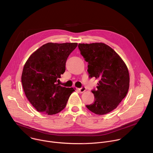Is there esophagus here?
Wrapping results in <instances>:
<instances>
[{"instance_id":"1","label":"esophagus","mask_w":153,"mask_h":153,"mask_svg":"<svg viewBox=\"0 0 153 153\" xmlns=\"http://www.w3.org/2000/svg\"><path fill=\"white\" fill-rule=\"evenodd\" d=\"M78 90H79V91L80 92L83 93V92H84L86 91V88H85V87H82L81 88L78 89Z\"/></svg>"}]
</instances>
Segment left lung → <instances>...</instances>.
Returning <instances> with one entry per match:
<instances>
[{
  "instance_id": "left-lung-1",
  "label": "left lung",
  "mask_w": 153,
  "mask_h": 153,
  "mask_svg": "<svg viewBox=\"0 0 153 153\" xmlns=\"http://www.w3.org/2000/svg\"><path fill=\"white\" fill-rule=\"evenodd\" d=\"M81 55L88 62L90 77L98 79L97 90H92L94 102L86 108L97 115L114 110L126 96L129 73L121 58L111 47L102 42L79 44Z\"/></svg>"
}]
</instances>
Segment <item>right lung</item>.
Listing matches in <instances>:
<instances>
[{
    "label": "right lung",
    "mask_w": 153,
    "mask_h": 153,
    "mask_svg": "<svg viewBox=\"0 0 153 153\" xmlns=\"http://www.w3.org/2000/svg\"><path fill=\"white\" fill-rule=\"evenodd\" d=\"M77 43L48 42L29 56L23 67L22 83L25 94L38 112L56 114L66 106L73 88L56 83L65 71V64Z\"/></svg>",
    "instance_id": "right-lung-1"
}]
</instances>
